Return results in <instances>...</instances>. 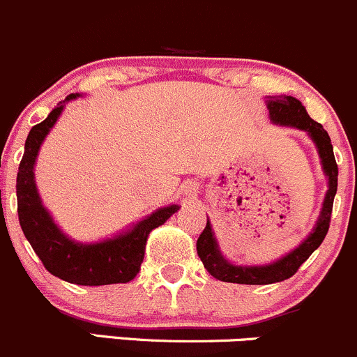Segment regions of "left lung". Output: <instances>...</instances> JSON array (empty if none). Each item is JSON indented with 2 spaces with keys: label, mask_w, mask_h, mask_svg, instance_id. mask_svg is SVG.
<instances>
[{
  "label": "left lung",
  "mask_w": 357,
  "mask_h": 357,
  "mask_svg": "<svg viewBox=\"0 0 357 357\" xmlns=\"http://www.w3.org/2000/svg\"><path fill=\"white\" fill-rule=\"evenodd\" d=\"M266 105L267 110H269L272 124L300 129V131L308 134L310 139L315 144L318 156H320L321 170H324L325 178H327L328 189L325 192L324 204H321L317 223L312 231L308 233V236L296 248L282 255L281 259L274 260L271 264H264V266H238V264L226 259L223 252H221L220 243H218L216 235H214L213 225L208 220L204 231L197 238V254L209 274L225 282L272 284V282H281L284 279H289L294 272L300 269L301 264L320 247L328 231V225H331L333 197H335L337 192V175H339L331 136L325 131L324 126L318 124L308 116L305 105L298 98L289 97V95L267 97Z\"/></svg>",
  "instance_id": "1"
}]
</instances>
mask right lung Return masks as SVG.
I'll list each match as a JSON object with an SVG mask.
<instances>
[{
  "mask_svg": "<svg viewBox=\"0 0 357 357\" xmlns=\"http://www.w3.org/2000/svg\"><path fill=\"white\" fill-rule=\"evenodd\" d=\"M82 95H68L26 136L24 158L17 175L18 220L25 238L45 269L56 278L79 286L129 282L139 272L149 231L163 225L180 206L168 204L158 208L114 236L98 241H76L59 228L49 209L42 204L36 183V162L42 143L56 126L66 103Z\"/></svg>",
  "mask_w": 357,
  "mask_h": 357,
  "instance_id": "obj_1",
  "label": "right lung"
}]
</instances>
